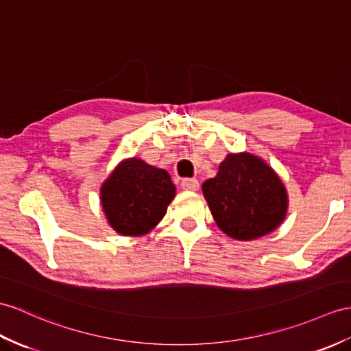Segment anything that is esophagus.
I'll return each mask as SVG.
<instances>
[{
  "mask_svg": "<svg viewBox=\"0 0 351 351\" xmlns=\"http://www.w3.org/2000/svg\"><path fill=\"white\" fill-rule=\"evenodd\" d=\"M182 187L184 191H198L199 189V182L196 178H183Z\"/></svg>",
  "mask_w": 351,
  "mask_h": 351,
  "instance_id": "34e87169",
  "label": "esophagus"
}]
</instances>
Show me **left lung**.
Instances as JSON below:
<instances>
[{"label": "left lung", "instance_id": "8db88e82", "mask_svg": "<svg viewBox=\"0 0 351 351\" xmlns=\"http://www.w3.org/2000/svg\"><path fill=\"white\" fill-rule=\"evenodd\" d=\"M202 192L217 226L235 240L249 241L267 235L286 216L283 183L250 153L228 155L217 176L202 184Z\"/></svg>", "mask_w": 351, "mask_h": 351}]
</instances>
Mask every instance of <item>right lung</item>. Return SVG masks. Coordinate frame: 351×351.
I'll return each instance as SVG.
<instances>
[{
    "label": "right lung",
    "mask_w": 351,
    "mask_h": 351,
    "mask_svg": "<svg viewBox=\"0 0 351 351\" xmlns=\"http://www.w3.org/2000/svg\"><path fill=\"white\" fill-rule=\"evenodd\" d=\"M176 187L165 169L141 159L122 162L101 189L110 225L122 235H143L165 216Z\"/></svg>",
    "instance_id": "right-lung-1"
}]
</instances>
